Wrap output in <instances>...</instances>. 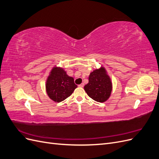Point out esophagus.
Segmentation results:
<instances>
[{
  "instance_id": "esophagus-1",
  "label": "esophagus",
  "mask_w": 159,
  "mask_h": 159,
  "mask_svg": "<svg viewBox=\"0 0 159 159\" xmlns=\"http://www.w3.org/2000/svg\"><path fill=\"white\" fill-rule=\"evenodd\" d=\"M78 86H79V87H80V88H84V84H80V85H79Z\"/></svg>"
}]
</instances>
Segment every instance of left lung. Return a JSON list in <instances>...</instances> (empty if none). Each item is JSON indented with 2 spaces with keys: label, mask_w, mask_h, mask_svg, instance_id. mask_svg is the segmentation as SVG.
I'll return each mask as SVG.
<instances>
[{
  "label": "left lung",
  "mask_w": 159,
  "mask_h": 159,
  "mask_svg": "<svg viewBox=\"0 0 159 159\" xmlns=\"http://www.w3.org/2000/svg\"><path fill=\"white\" fill-rule=\"evenodd\" d=\"M89 97L98 102L107 100L112 90V84L103 68L95 70L89 76V83L84 86Z\"/></svg>",
  "instance_id": "left-lung-1"
}]
</instances>
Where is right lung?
<instances>
[{"label":"right lung","instance_id":"1","mask_svg":"<svg viewBox=\"0 0 159 159\" xmlns=\"http://www.w3.org/2000/svg\"><path fill=\"white\" fill-rule=\"evenodd\" d=\"M78 87L74 78L60 68L54 67L46 81V91L49 98L56 102H61L71 95Z\"/></svg>","mask_w":159,"mask_h":159}]
</instances>
